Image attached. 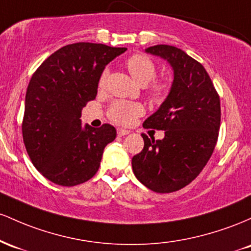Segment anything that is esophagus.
Wrapping results in <instances>:
<instances>
[{
    "instance_id": "esophagus-1",
    "label": "esophagus",
    "mask_w": 251,
    "mask_h": 251,
    "mask_svg": "<svg viewBox=\"0 0 251 251\" xmlns=\"http://www.w3.org/2000/svg\"><path fill=\"white\" fill-rule=\"evenodd\" d=\"M129 134V130H126V129H117V135L118 136H126V135Z\"/></svg>"
}]
</instances>
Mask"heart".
Wrapping results in <instances>:
<instances>
[{
  "label": "heart",
  "mask_w": 251,
  "mask_h": 251,
  "mask_svg": "<svg viewBox=\"0 0 251 251\" xmlns=\"http://www.w3.org/2000/svg\"><path fill=\"white\" fill-rule=\"evenodd\" d=\"M126 69L133 77V79L140 85L145 86L151 83L156 75V67L153 61L143 54H135L126 60ZM108 71H104L100 78V88L105 84ZM165 84L154 83L151 88V97L154 100H161L165 96ZM143 106L139 103L126 102V100H117L112 103L109 109V117L117 125L126 126L131 123L136 117L143 114Z\"/></svg>",
  "instance_id": "obj_1"
}]
</instances>
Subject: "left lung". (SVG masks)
<instances>
[{"instance_id": "1", "label": "left lung", "mask_w": 251, "mask_h": 251, "mask_svg": "<svg viewBox=\"0 0 251 251\" xmlns=\"http://www.w3.org/2000/svg\"><path fill=\"white\" fill-rule=\"evenodd\" d=\"M146 53L165 59L173 83L160 108L143 123L165 130L162 140L142 134L145 147L131 159L140 182L157 193H171L190 184L215 149L221 126V102L201 63L178 47L156 45Z\"/></svg>"}]
</instances>
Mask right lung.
<instances>
[{
	"mask_svg": "<svg viewBox=\"0 0 251 251\" xmlns=\"http://www.w3.org/2000/svg\"><path fill=\"white\" fill-rule=\"evenodd\" d=\"M125 47L77 42L50 54L32 75L25 100L22 136L33 165L60 186L88 181L103 151L116 137L110 125L81 126V110L96 98L105 66Z\"/></svg>",
	"mask_w": 251,
	"mask_h": 251,
	"instance_id": "1",
	"label": "right lung"
}]
</instances>
